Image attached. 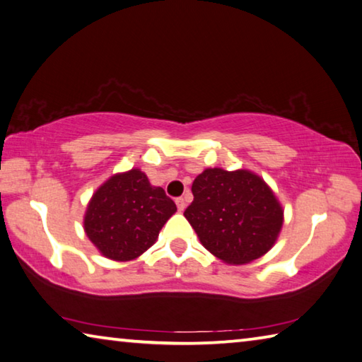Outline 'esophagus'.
I'll use <instances>...</instances> for the list:
<instances>
[{"instance_id": "1", "label": "esophagus", "mask_w": 362, "mask_h": 362, "mask_svg": "<svg viewBox=\"0 0 362 362\" xmlns=\"http://www.w3.org/2000/svg\"><path fill=\"white\" fill-rule=\"evenodd\" d=\"M175 204H177V209H179V212H183V210H185V207H187V202L183 198H177Z\"/></svg>"}]
</instances>
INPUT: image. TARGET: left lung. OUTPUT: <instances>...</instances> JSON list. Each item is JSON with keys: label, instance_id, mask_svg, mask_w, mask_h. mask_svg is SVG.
<instances>
[{"label": "left lung", "instance_id": "8db88e82", "mask_svg": "<svg viewBox=\"0 0 362 362\" xmlns=\"http://www.w3.org/2000/svg\"><path fill=\"white\" fill-rule=\"evenodd\" d=\"M194 199L185 218L199 242L226 264H247L274 247L284 226L272 188L248 169L207 168L192 187Z\"/></svg>", "mask_w": 362, "mask_h": 362}]
</instances>
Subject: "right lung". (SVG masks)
<instances>
[{
	"instance_id": "right-lung-1",
	"label": "right lung",
	"mask_w": 362,
	"mask_h": 362,
	"mask_svg": "<svg viewBox=\"0 0 362 362\" xmlns=\"http://www.w3.org/2000/svg\"><path fill=\"white\" fill-rule=\"evenodd\" d=\"M177 212L161 187L141 169L117 173L88 201L83 229L98 252L112 261H133L152 247L161 228Z\"/></svg>"
}]
</instances>
